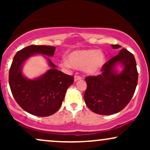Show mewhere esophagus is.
Listing matches in <instances>:
<instances>
[{
    "label": "esophagus",
    "mask_w": 150,
    "mask_h": 150,
    "mask_svg": "<svg viewBox=\"0 0 150 150\" xmlns=\"http://www.w3.org/2000/svg\"><path fill=\"white\" fill-rule=\"evenodd\" d=\"M80 80H82V77L79 76V75H75V76L74 77V81H75V82H77V81Z\"/></svg>",
    "instance_id": "esophagus-1"
}]
</instances>
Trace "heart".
<instances>
[{
	"label": "heart",
	"instance_id": "obj_1",
	"mask_svg": "<svg viewBox=\"0 0 150 150\" xmlns=\"http://www.w3.org/2000/svg\"><path fill=\"white\" fill-rule=\"evenodd\" d=\"M106 60V55L101 50H76L68 54V60L63 59L61 61V66L83 69L88 75H96L104 68Z\"/></svg>",
	"mask_w": 150,
	"mask_h": 150
}]
</instances>
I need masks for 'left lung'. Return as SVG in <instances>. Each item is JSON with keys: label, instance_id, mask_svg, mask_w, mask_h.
<instances>
[{"label": "left lung", "instance_id": "obj_1", "mask_svg": "<svg viewBox=\"0 0 150 150\" xmlns=\"http://www.w3.org/2000/svg\"><path fill=\"white\" fill-rule=\"evenodd\" d=\"M111 46L114 49L121 48L118 44ZM118 64L123 67L121 72L116 69ZM101 71V75L85 78V104L97 114H114L128 105L135 93L138 80L135 57L127 49H122L105 63Z\"/></svg>", "mask_w": 150, "mask_h": 150}]
</instances>
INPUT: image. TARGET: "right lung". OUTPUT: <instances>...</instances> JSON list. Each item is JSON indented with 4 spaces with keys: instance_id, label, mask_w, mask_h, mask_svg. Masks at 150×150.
I'll return each instance as SVG.
<instances>
[{
    "instance_id": "add662e5",
    "label": "right lung",
    "mask_w": 150,
    "mask_h": 150,
    "mask_svg": "<svg viewBox=\"0 0 150 150\" xmlns=\"http://www.w3.org/2000/svg\"><path fill=\"white\" fill-rule=\"evenodd\" d=\"M56 48L31 45L15 54L9 71V85L13 97L25 111L37 116H49L59 109L67 89L73 83V76L56 69L46 56H53ZM35 54H42L51 68L37 79H27L22 74L23 63Z\"/></svg>"
}]
</instances>
